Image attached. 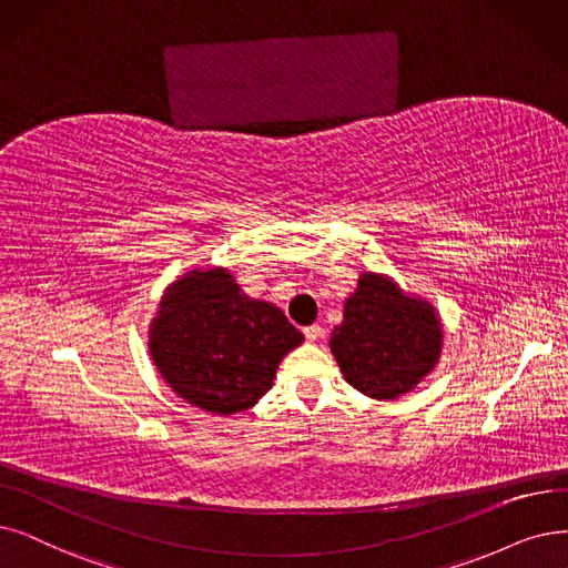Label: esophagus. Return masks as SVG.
<instances>
[{"mask_svg":"<svg viewBox=\"0 0 568 568\" xmlns=\"http://www.w3.org/2000/svg\"><path fill=\"white\" fill-rule=\"evenodd\" d=\"M303 333H305V337H307V343H316V339L322 337V326H320V324H312V326H307Z\"/></svg>","mask_w":568,"mask_h":568,"instance_id":"obj_1","label":"esophagus"}]
</instances>
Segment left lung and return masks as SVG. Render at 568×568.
<instances>
[{"mask_svg":"<svg viewBox=\"0 0 568 568\" xmlns=\"http://www.w3.org/2000/svg\"><path fill=\"white\" fill-rule=\"evenodd\" d=\"M443 322L426 298L382 272H361L345 298L343 324L331 333L339 373L356 392L394 400L434 373L443 354Z\"/></svg>","mask_w":568,"mask_h":568,"instance_id":"obj_1","label":"left lung"}]
</instances>
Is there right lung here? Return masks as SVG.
<instances>
[{"mask_svg": "<svg viewBox=\"0 0 568 568\" xmlns=\"http://www.w3.org/2000/svg\"><path fill=\"white\" fill-rule=\"evenodd\" d=\"M303 339L277 305L248 298L219 265L176 277L149 324V354L168 387L225 417L256 405Z\"/></svg>", "mask_w": 568, "mask_h": 568, "instance_id": "1", "label": "right lung"}]
</instances>
